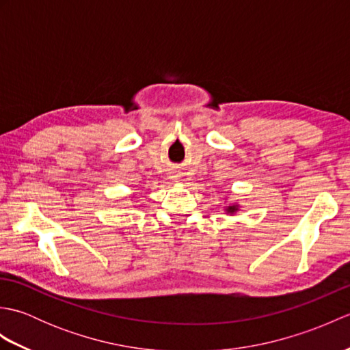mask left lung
<instances>
[{"mask_svg":"<svg viewBox=\"0 0 350 350\" xmlns=\"http://www.w3.org/2000/svg\"><path fill=\"white\" fill-rule=\"evenodd\" d=\"M237 211H239V204H237V203H233V204H230V206H226V212H227V213H230V215L236 213Z\"/></svg>","mask_w":350,"mask_h":350,"instance_id":"left-lung-1","label":"left lung"}]
</instances>
